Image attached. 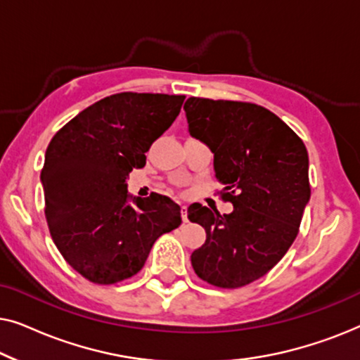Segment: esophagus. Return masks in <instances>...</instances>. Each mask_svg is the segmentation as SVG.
<instances>
[{
	"label": "esophagus",
	"instance_id": "34e87169",
	"mask_svg": "<svg viewBox=\"0 0 360 360\" xmlns=\"http://www.w3.org/2000/svg\"><path fill=\"white\" fill-rule=\"evenodd\" d=\"M180 213H181V219H184V223H186V221H188V208H186L185 205L181 206Z\"/></svg>",
	"mask_w": 360,
	"mask_h": 360
}]
</instances>
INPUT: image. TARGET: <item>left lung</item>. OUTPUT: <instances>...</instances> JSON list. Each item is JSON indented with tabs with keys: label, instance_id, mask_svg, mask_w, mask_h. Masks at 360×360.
Returning <instances> with one entry per match:
<instances>
[{
	"label": "left lung",
	"instance_id": "1",
	"mask_svg": "<svg viewBox=\"0 0 360 360\" xmlns=\"http://www.w3.org/2000/svg\"><path fill=\"white\" fill-rule=\"evenodd\" d=\"M188 131L214 154V176L233 213L195 203L188 219L206 231L191 254L201 280L239 288L264 277L293 244L311 188L303 141L272 111L244 101L191 96Z\"/></svg>",
	"mask_w": 360,
	"mask_h": 360
}]
</instances>
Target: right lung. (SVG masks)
Here are the masks:
<instances>
[{"label": "right lung", "instance_id": "1", "mask_svg": "<svg viewBox=\"0 0 360 360\" xmlns=\"http://www.w3.org/2000/svg\"><path fill=\"white\" fill-rule=\"evenodd\" d=\"M184 95L116 93L68 121L46 150L41 181L49 231L82 277L111 285L144 267L152 245L181 224L169 196L127 193L132 169L179 116Z\"/></svg>", "mask_w": 360, "mask_h": 360}]
</instances>
